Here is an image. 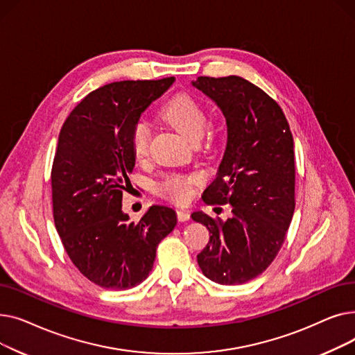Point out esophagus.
<instances>
[{
  "mask_svg": "<svg viewBox=\"0 0 355 355\" xmlns=\"http://www.w3.org/2000/svg\"><path fill=\"white\" fill-rule=\"evenodd\" d=\"M177 217H178L180 221H187V220H190V211H187V210H178L177 211Z\"/></svg>",
  "mask_w": 355,
  "mask_h": 355,
  "instance_id": "1",
  "label": "esophagus"
}]
</instances>
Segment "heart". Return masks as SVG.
<instances>
[{
    "mask_svg": "<svg viewBox=\"0 0 355 355\" xmlns=\"http://www.w3.org/2000/svg\"><path fill=\"white\" fill-rule=\"evenodd\" d=\"M165 121L175 126L193 142H197L207 128V114L202 106L189 95H177L168 101L162 107ZM149 141H151V128L148 122L138 121L130 132V149L138 161L148 157ZM197 182L194 175H173L161 184V193L177 202L187 201L193 194V184Z\"/></svg>",
    "mask_w": 355,
    "mask_h": 355,
    "instance_id": "b5f03b06",
    "label": "heart"
}]
</instances>
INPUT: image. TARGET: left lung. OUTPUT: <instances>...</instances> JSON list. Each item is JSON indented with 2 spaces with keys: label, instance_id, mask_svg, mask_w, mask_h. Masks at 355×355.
<instances>
[{
  "label": "left lung",
  "instance_id": "1",
  "mask_svg": "<svg viewBox=\"0 0 355 355\" xmlns=\"http://www.w3.org/2000/svg\"><path fill=\"white\" fill-rule=\"evenodd\" d=\"M191 85L220 107L227 125L225 154L202 200L233 207L226 221L191 214L211 234L197 262L216 284H246L273 262L293 216L292 132L281 106L243 78L200 76Z\"/></svg>",
  "mask_w": 355,
  "mask_h": 355
}]
</instances>
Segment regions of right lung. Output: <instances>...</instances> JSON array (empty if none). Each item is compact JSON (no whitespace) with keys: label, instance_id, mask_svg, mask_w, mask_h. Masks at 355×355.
Segmentation results:
<instances>
[{"label":"right lung","instance_id":"add662e5","mask_svg":"<svg viewBox=\"0 0 355 355\" xmlns=\"http://www.w3.org/2000/svg\"><path fill=\"white\" fill-rule=\"evenodd\" d=\"M174 80L102 86L71 110L60 129L51 170L54 225L73 265L105 289L145 281L159 241L177 225V213L165 206L149 207L138 223L122 211L135 166L130 132Z\"/></svg>","mask_w":355,"mask_h":355}]
</instances>
